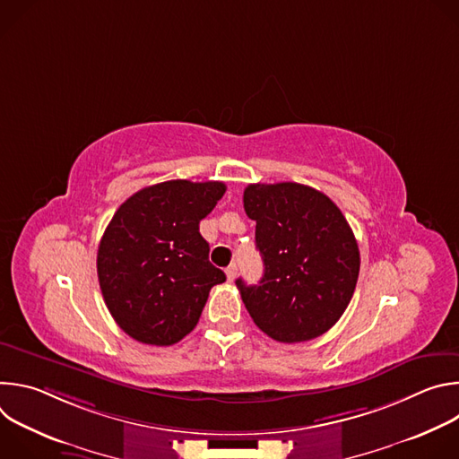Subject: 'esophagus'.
Listing matches in <instances>:
<instances>
[{
  "instance_id": "esophagus-1",
  "label": "esophagus",
  "mask_w": 459,
  "mask_h": 459,
  "mask_svg": "<svg viewBox=\"0 0 459 459\" xmlns=\"http://www.w3.org/2000/svg\"><path fill=\"white\" fill-rule=\"evenodd\" d=\"M225 273H227V280H229V281H234V278H236V274H238V265H236V264H230Z\"/></svg>"
}]
</instances>
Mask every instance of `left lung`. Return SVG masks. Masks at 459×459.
I'll return each mask as SVG.
<instances>
[{"label":"left lung","instance_id":"1","mask_svg":"<svg viewBox=\"0 0 459 459\" xmlns=\"http://www.w3.org/2000/svg\"><path fill=\"white\" fill-rule=\"evenodd\" d=\"M243 207L265 265L259 285L236 281L250 317L281 343L325 334L351 303L359 274L345 216L329 195L292 181L248 185Z\"/></svg>","mask_w":459,"mask_h":459}]
</instances>
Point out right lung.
Wrapping results in <instances>:
<instances>
[{
  "label": "right lung",
  "instance_id": "1",
  "mask_svg": "<svg viewBox=\"0 0 459 459\" xmlns=\"http://www.w3.org/2000/svg\"><path fill=\"white\" fill-rule=\"evenodd\" d=\"M227 186L163 181L121 204L98 247V280L114 321L136 342L169 347L200 321L225 273L209 261L200 221Z\"/></svg>",
  "mask_w": 459,
  "mask_h": 459
}]
</instances>
